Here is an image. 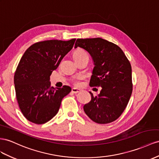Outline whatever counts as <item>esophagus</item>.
I'll return each instance as SVG.
<instances>
[{"label": "esophagus", "instance_id": "1", "mask_svg": "<svg viewBox=\"0 0 159 159\" xmlns=\"http://www.w3.org/2000/svg\"><path fill=\"white\" fill-rule=\"evenodd\" d=\"M81 91V90L80 89H78V88H73L71 89V92L73 93H79Z\"/></svg>", "mask_w": 159, "mask_h": 159}]
</instances>
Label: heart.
<instances>
[{
  "instance_id": "1",
  "label": "heart",
  "mask_w": 159,
  "mask_h": 159,
  "mask_svg": "<svg viewBox=\"0 0 159 159\" xmlns=\"http://www.w3.org/2000/svg\"><path fill=\"white\" fill-rule=\"evenodd\" d=\"M87 55V53H85V51L84 50L81 49H78L74 52V54H73V57H81V56H84V55ZM81 79H82V77H81V76L78 77V79L75 81V84L77 85H79L80 84V80H81Z\"/></svg>"
}]
</instances>
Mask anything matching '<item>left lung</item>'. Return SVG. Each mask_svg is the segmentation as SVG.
Wrapping results in <instances>:
<instances>
[{"instance_id":"1","label":"left lung","mask_w":159,"mask_h":159,"mask_svg":"<svg viewBox=\"0 0 159 159\" xmlns=\"http://www.w3.org/2000/svg\"><path fill=\"white\" fill-rule=\"evenodd\" d=\"M86 50L94 63L89 81L100 93L84 106L88 116L98 124L114 122L122 114L132 92V67L125 54L113 43L102 38L78 39L75 48Z\"/></svg>"}]
</instances>
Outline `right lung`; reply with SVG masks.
I'll return each instance as SVG.
<instances>
[{
    "label": "right lung",
    "mask_w": 159,
    "mask_h": 159,
    "mask_svg": "<svg viewBox=\"0 0 159 159\" xmlns=\"http://www.w3.org/2000/svg\"><path fill=\"white\" fill-rule=\"evenodd\" d=\"M75 41V39L37 42L21 57L14 84L20 110L29 121L37 124L49 121L57 114L63 98L71 92L67 85L51 87L49 80Z\"/></svg>",
    "instance_id": "right-lung-1"
}]
</instances>
